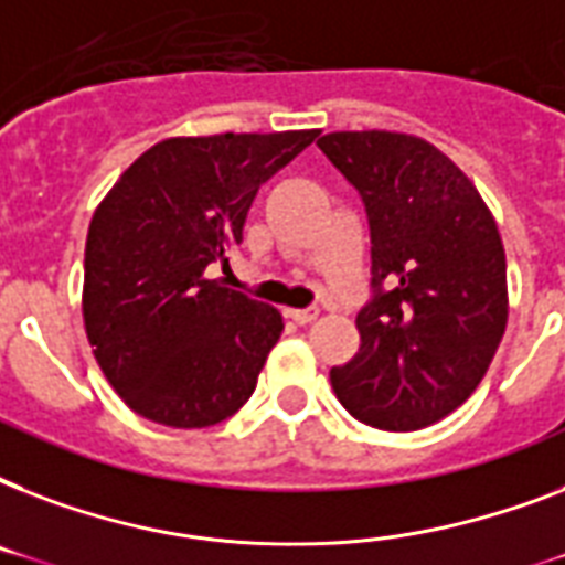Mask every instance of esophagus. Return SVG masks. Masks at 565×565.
Returning a JSON list of instances; mask_svg holds the SVG:
<instances>
[{
  "instance_id": "esophagus-1",
  "label": "esophagus",
  "mask_w": 565,
  "mask_h": 565,
  "mask_svg": "<svg viewBox=\"0 0 565 565\" xmlns=\"http://www.w3.org/2000/svg\"><path fill=\"white\" fill-rule=\"evenodd\" d=\"M319 317L317 308H305V310H290V319L292 322H299V326H310L313 319Z\"/></svg>"
}]
</instances>
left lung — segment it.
I'll return each instance as SVG.
<instances>
[{
	"instance_id": "1",
	"label": "left lung",
	"mask_w": 565,
	"mask_h": 565,
	"mask_svg": "<svg viewBox=\"0 0 565 565\" xmlns=\"http://www.w3.org/2000/svg\"><path fill=\"white\" fill-rule=\"evenodd\" d=\"M317 146L370 216L375 299L337 398L381 430L428 428L475 393L508 328L499 225L448 154L402 131H331Z\"/></svg>"
}]
</instances>
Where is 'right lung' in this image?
<instances>
[{
	"label": "right lung",
	"instance_id": "add662e5",
	"mask_svg": "<svg viewBox=\"0 0 565 565\" xmlns=\"http://www.w3.org/2000/svg\"><path fill=\"white\" fill-rule=\"evenodd\" d=\"M317 135L167 137L99 202L84 246V331L143 419L207 428L255 393L281 313L204 269L228 266L260 184Z\"/></svg>",
	"mask_w": 565,
	"mask_h": 565
}]
</instances>
